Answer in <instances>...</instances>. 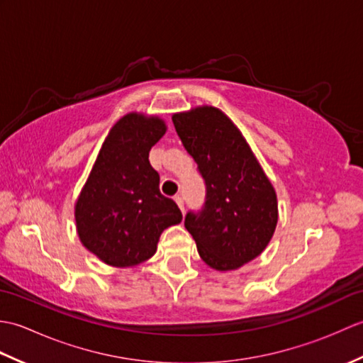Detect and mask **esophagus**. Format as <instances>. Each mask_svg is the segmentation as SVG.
Masks as SVG:
<instances>
[{"label":"esophagus","mask_w":363,"mask_h":363,"mask_svg":"<svg viewBox=\"0 0 363 363\" xmlns=\"http://www.w3.org/2000/svg\"><path fill=\"white\" fill-rule=\"evenodd\" d=\"M174 201H176L177 206H179V209H181L182 213H184V199H182V196H181V195H176V196H174Z\"/></svg>","instance_id":"1"}]
</instances>
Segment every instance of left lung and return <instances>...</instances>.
Returning <instances> with one entry per match:
<instances>
[{
    "label": "left lung",
    "mask_w": 363,
    "mask_h": 363,
    "mask_svg": "<svg viewBox=\"0 0 363 363\" xmlns=\"http://www.w3.org/2000/svg\"><path fill=\"white\" fill-rule=\"evenodd\" d=\"M184 148L206 186L201 209L184 226L207 265L226 272L265 250L277 223L276 194L240 130L215 107L173 115Z\"/></svg>",
    "instance_id": "8db88e82"
}]
</instances>
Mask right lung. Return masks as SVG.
<instances>
[{"mask_svg":"<svg viewBox=\"0 0 363 363\" xmlns=\"http://www.w3.org/2000/svg\"><path fill=\"white\" fill-rule=\"evenodd\" d=\"M165 134L164 121L129 113L106 137L76 203V226L89 251L113 267L150 259L162 230L182 220L159 190L150 150Z\"/></svg>","mask_w":363,"mask_h":363,"instance_id":"1","label":"right lung"}]
</instances>
